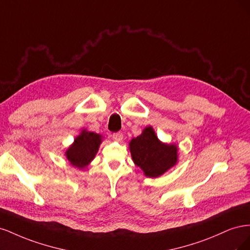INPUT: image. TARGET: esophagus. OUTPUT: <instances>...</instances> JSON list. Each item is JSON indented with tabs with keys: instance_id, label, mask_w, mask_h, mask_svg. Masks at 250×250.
Here are the masks:
<instances>
[{
	"instance_id": "obj_1",
	"label": "esophagus",
	"mask_w": 250,
	"mask_h": 250,
	"mask_svg": "<svg viewBox=\"0 0 250 250\" xmlns=\"http://www.w3.org/2000/svg\"><path fill=\"white\" fill-rule=\"evenodd\" d=\"M112 139L116 142H121L123 140V133L122 132H116L112 134Z\"/></svg>"
}]
</instances>
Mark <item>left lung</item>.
<instances>
[{
	"label": "left lung",
	"mask_w": 250,
	"mask_h": 250,
	"mask_svg": "<svg viewBox=\"0 0 250 250\" xmlns=\"http://www.w3.org/2000/svg\"><path fill=\"white\" fill-rule=\"evenodd\" d=\"M129 149L133 163L151 178L163 175L174 167L178 160V147L175 144L161 142L151 126L146 127L141 135L130 141Z\"/></svg>",
	"instance_id": "left-lung-1"
}]
</instances>
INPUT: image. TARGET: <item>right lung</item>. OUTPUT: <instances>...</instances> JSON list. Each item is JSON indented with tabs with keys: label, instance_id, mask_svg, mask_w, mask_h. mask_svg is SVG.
<instances>
[{
	"label": "right lung",
	"instance_id": "1",
	"mask_svg": "<svg viewBox=\"0 0 250 250\" xmlns=\"http://www.w3.org/2000/svg\"><path fill=\"white\" fill-rule=\"evenodd\" d=\"M102 143V135L83 129L65 151L67 161L73 167L84 169L92 162Z\"/></svg>",
	"mask_w": 250,
	"mask_h": 250
}]
</instances>
